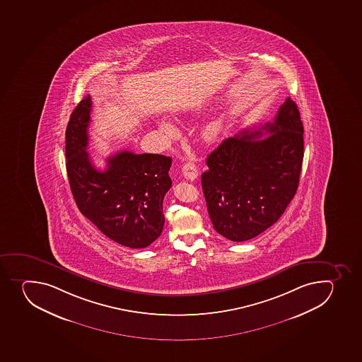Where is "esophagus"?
Segmentation results:
<instances>
[{"label":"esophagus","mask_w":362,"mask_h":362,"mask_svg":"<svg viewBox=\"0 0 362 362\" xmlns=\"http://www.w3.org/2000/svg\"><path fill=\"white\" fill-rule=\"evenodd\" d=\"M182 176L185 177L186 180H196L197 177L199 176V171L197 169V166L192 162H187L182 165Z\"/></svg>","instance_id":"esophagus-1"}]
</instances>
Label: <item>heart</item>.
<instances>
[{"label": "heart", "instance_id": "b5f03b06", "mask_svg": "<svg viewBox=\"0 0 362 362\" xmlns=\"http://www.w3.org/2000/svg\"><path fill=\"white\" fill-rule=\"evenodd\" d=\"M159 129H160L162 134H164L165 138H168V139H173V138L176 137L177 134H178V131H177L176 127H175L173 124H171L170 122H162L160 125H159ZM221 132V122H212V123H210V124L207 125L206 128H205L204 136H205L206 139H214V138L219 136Z\"/></svg>", "mask_w": 362, "mask_h": 362}]
</instances>
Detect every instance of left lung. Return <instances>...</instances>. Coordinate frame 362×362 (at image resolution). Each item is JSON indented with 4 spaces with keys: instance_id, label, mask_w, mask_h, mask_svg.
I'll return each mask as SVG.
<instances>
[{
    "instance_id": "8db88e82",
    "label": "left lung",
    "mask_w": 362,
    "mask_h": 362,
    "mask_svg": "<svg viewBox=\"0 0 362 362\" xmlns=\"http://www.w3.org/2000/svg\"><path fill=\"white\" fill-rule=\"evenodd\" d=\"M262 129L270 136L260 139ZM303 159V122L291 97L273 123L225 139L207 156L209 169L202 175L214 230L245 241L271 228L296 194Z\"/></svg>"
}]
</instances>
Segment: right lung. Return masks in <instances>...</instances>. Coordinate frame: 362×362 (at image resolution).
<instances>
[{
  "mask_svg": "<svg viewBox=\"0 0 362 362\" xmlns=\"http://www.w3.org/2000/svg\"><path fill=\"white\" fill-rule=\"evenodd\" d=\"M91 97H84L70 116L66 131V173L77 207L111 240L144 248L162 234L163 199L173 185L171 157L117 152L107 169H96L89 152L88 127Z\"/></svg>",
  "mask_w": 362,
  "mask_h": 362,
  "instance_id": "obj_1",
  "label": "right lung"
}]
</instances>
